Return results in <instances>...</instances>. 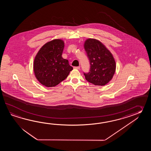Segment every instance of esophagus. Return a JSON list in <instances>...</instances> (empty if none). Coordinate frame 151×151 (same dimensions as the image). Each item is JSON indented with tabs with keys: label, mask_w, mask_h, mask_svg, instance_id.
<instances>
[{
	"label": "esophagus",
	"mask_w": 151,
	"mask_h": 151,
	"mask_svg": "<svg viewBox=\"0 0 151 151\" xmlns=\"http://www.w3.org/2000/svg\"><path fill=\"white\" fill-rule=\"evenodd\" d=\"M74 69H77V70H80V66H76L74 67Z\"/></svg>",
	"instance_id": "1"
}]
</instances>
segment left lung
<instances>
[{
  "label": "left lung",
  "instance_id": "left-lung-1",
  "mask_svg": "<svg viewBox=\"0 0 151 151\" xmlns=\"http://www.w3.org/2000/svg\"><path fill=\"white\" fill-rule=\"evenodd\" d=\"M83 46L90 64V72L84 73L86 80L95 85H105L112 80L116 72V61L112 54L96 39H87Z\"/></svg>",
  "mask_w": 151,
  "mask_h": 151
}]
</instances>
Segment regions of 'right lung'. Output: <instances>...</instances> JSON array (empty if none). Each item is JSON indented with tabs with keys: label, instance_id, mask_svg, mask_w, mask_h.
<instances>
[{
	"label": "right lung",
	"instance_id": "add662e5",
	"mask_svg": "<svg viewBox=\"0 0 151 151\" xmlns=\"http://www.w3.org/2000/svg\"><path fill=\"white\" fill-rule=\"evenodd\" d=\"M64 42L53 39L43 45L35 55L33 71L37 79L48 87L57 86L73 70L68 61L62 57Z\"/></svg>",
	"mask_w": 151,
	"mask_h": 151
}]
</instances>
